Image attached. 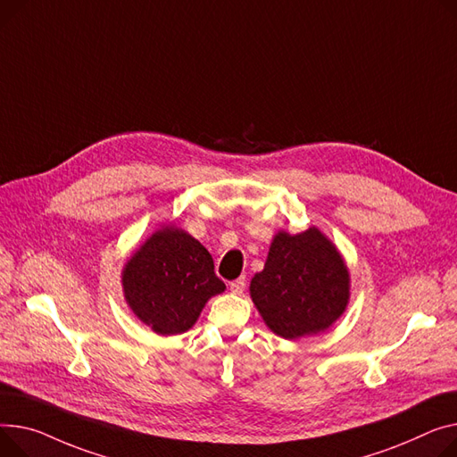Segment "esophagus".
Masks as SVG:
<instances>
[{"label":"esophagus","mask_w":457,"mask_h":457,"mask_svg":"<svg viewBox=\"0 0 457 457\" xmlns=\"http://www.w3.org/2000/svg\"><path fill=\"white\" fill-rule=\"evenodd\" d=\"M245 287H246V278H238L237 281H231L229 283V290L233 292V294H242L245 292Z\"/></svg>","instance_id":"1"}]
</instances>
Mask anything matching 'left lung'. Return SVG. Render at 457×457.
Returning a JSON list of instances; mask_svg holds the SVG:
<instances>
[{
	"label": "left lung",
	"mask_w": 457,
	"mask_h": 457,
	"mask_svg": "<svg viewBox=\"0 0 457 457\" xmlns=\"http://www.w3.org/2000/svg\"><path fill=\"white\" fill-rule=\"evenodd\" d=\"M349 281L340 252L318 228L279 231L250 294L270 330L297 340L327 330L345 312Z\"/></svg>",
	"instance_id": "1"
}]
</instances>
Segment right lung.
Segmentation results:
<instances>
[{"label": "right lung", "instance_id": "right-lung-1", "mask_svg": "<svg viewBox=\"0 0 457 457\" xmlns=\"http://www.w3.org/2000/svg\"><path fill=\"white\" fill-rule=\"evenodd\" d=\"M224 288L211 253L196 238L174 226L148 237L123 268L129 307L163 337L189 330L207 299Z\"/></svg>", "mask_w": 457, "mask_h": 457}]
</instances>
